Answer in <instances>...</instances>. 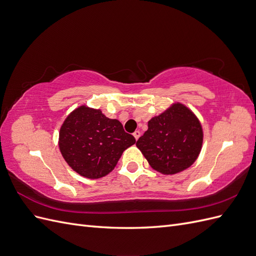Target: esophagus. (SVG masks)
<instances>
[{
	"label": "esophagus",
	"instance_id": "esophagus-1",
	"mask_svg": "<svg viewBox=\"0 0 256 256\" xmlns=\"http://www.w3.org/2000/svg\"><path fill=\"white\" fill-rule=\"evenodd\" d=\"M140 136H141V132L138 130H136L134 132V136L136 140H138V138H140Z\"/></svg>",
	"mask_w": 256,
	"mask_h": 256
}]
</instances>
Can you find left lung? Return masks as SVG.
I'll list each match as a JSON object with an SVG mask.
<instances>
[{"label": "left lung", "mask_w": 256, "mask_h": 256, "mask_svg": "<svg viewBox=\"0 0 256 256\" xmlns=\"http://www.w3.org/2000/svg\"><path fill=\"white\" fill-rule=\"evenodd\" d=\"M203 130L191 110L174 104L148 122L136 141L150 166L161 174L172 175L191 166L202 148Z\"/></svg>", "instance_id": "left-lung-1"}]
</instances>
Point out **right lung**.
<instances>
[{"label": "right lung", "mask_w": 256, "mask_h": 256, "mask_svg": "<svg viewBox=\"0 0 256 256\" xmlns=\"http://www.w3.org/2000/svg\"><path fill=\"white\" fill-rule=\"evenodd\" d=\"M136 138L118 120L108 118L100 110L86 106L76 108L60 130L58 146L74 171L86 178H100L118 164L122 152Z\"/></svg>", "instance_id": "add662e5"}]
</instances>
